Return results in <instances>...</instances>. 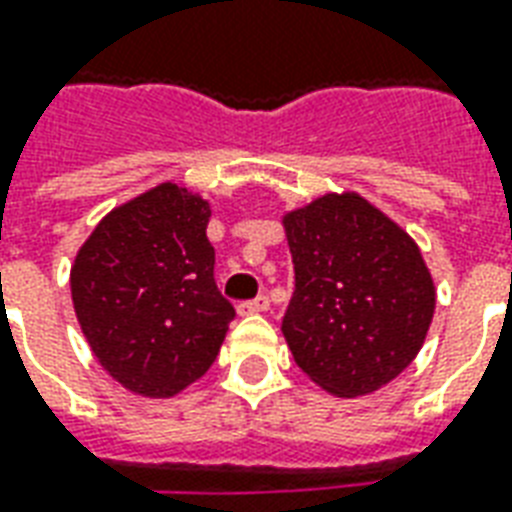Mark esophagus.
Masks as SVG:
<instances>
[{"mask_svg":"<svg viewBox=\"0 0 512 512\" xmlns=\"http://www.w3.org/2000/svg\"><path fill=\"white\" fill-rule=\"evenodd\" d=\"M268 306H271L268 295H257V298H252V301L238 304V314H241V317H246V314H260V312H266Z\"/></svg>","mask_w":512,"mask_h":512,"instance_id":"1","label":"esophagus"}]
</instances>
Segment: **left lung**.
Instances as JSON below:
<instances>
[{
    "label": "left lung",
    "mask_w": 512,
    "mask_h": 512,
    "mask_svg": "<svg viewBox=\"0 0 512 512\" xmlns=\"http://www.w3.org/2000/svg\"><path fill=\"white\" fill-rule=\"evenodd\" d=\"M295 290L282 333L323 391L358 399L396 380L429 333L437 290L412 236L358 192L282 217Z\"/></svg>",
    "instance_id": "1"
}]
</instances>
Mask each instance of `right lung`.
Returning <instances> with one entry per match:
<instances>
[{
  "label": "right lung",
  "instance_id": "obj_1",
  "mask_svg": "<svg viewBox=\"0 0 512 512\" xmlns=\"http://www.w3.org/2000/svg\"><path fill=\"white\" fill-rule=\"evenodd\" d=\"M211 206L173 181L100 219L70 268L75 317L121 388L170 399L217 361L236 309L214 282Z\"/></svg>",
  "mask_w": 512,
  "mask_h": 512
}]
</instances>
